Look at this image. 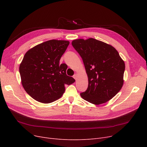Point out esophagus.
<instances>
[{
  "label": "esophagus",
  "mask_w": 147,
  "mask_h": 147,
  "mask_svg": "<svg viewBox=\"0 0 147 147\" xmlns=\"http://www.w3.org/2000/svg\"><path fill=\"white\" fill-rule=\"evenodd\" d=\"M73 78L75 79V80H77V79H78V74H76L73 76Z\"/></svg>",
  "instance_id": "obj_1"
}]
</instances>
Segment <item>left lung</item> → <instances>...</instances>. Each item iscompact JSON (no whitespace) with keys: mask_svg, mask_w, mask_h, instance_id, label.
Listing matches in <instances>:
<instances>
[{"mask_svg":"<svg viewBox=\"0 0 147 147\" xmlns=\"http://www.w3.org/2000/svg\"><path fill=\"white\" fill-rule=\"evenodd\" d=\"M81 56L88 78L87 90L82 98L95 105L110 101L121 89L125 64L117 51L110 45L94 38L72 41Z\"/></svg>","mask_w":147,"mask_h":147,"instance_id":"8db88e82","label":"left lung"}]
</instances>
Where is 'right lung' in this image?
Wrapping results in <instances>:
<instances>
[{
  "instance_id": "1",
  "label": "right lung",
  "mask_w": 147,
  "mask_h": 147,
  "mask_svg": "<svg viewBox=\"0 0 147 147\" xmlns=\"http://www.w3.org/2000/svg\"><path fill=\"white\" fill-rule=\"evenodd\" d=\"M69 41L50 40L38 44L25 54L19 70L22 85L36 101L51 103L60 98L65 84L75 82L66 74L67 65L59 64Z\"/></svg>"
}]
</instances>
